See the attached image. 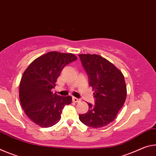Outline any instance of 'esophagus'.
<instances>
[{
    "label": "esophagus",
    "instance_id": "1",
    "mask_svg": "<svg viewBox=\"0 0 156 156\" xmlns=\"http://www.w3.org/2000/svg\"><path fill=\"white\" fill-rule=\"evenodd\" d=\"M73 102H75V103H76V102H80L81 101V99L76 98H75V97H73Z\"/></svg>",
    "mask_w": 156,
    "mask_h": 156
}]
</instances>
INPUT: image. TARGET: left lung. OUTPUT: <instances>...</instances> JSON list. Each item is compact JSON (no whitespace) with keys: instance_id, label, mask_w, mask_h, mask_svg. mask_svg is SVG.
Masks as SVG:
<instances>
[{"instance_id":"8db88e82","label":"left lung","mask_w":156,"mask_h":156,"mask_svg":"<svg viewBox=\"0 0 156 156\" xmlns=\"http://www.w3.org/2000/svg\"><path fill=\"white\" fill-rule=\"evenodd\" d=\"M88 76V84L94 90V104L79 115L80 121L92 128H101L113 122L126 98L124 76L119 69L98 55H79Z\"/></svg>"}]
</instances>
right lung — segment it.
<instances>
[{
	"label": "right lung",
	"mask_w": 156,
	"mask_h": 156,
	"mask_svg": "<svg viewBox=\"0 0 156 156\" xmlns=\"http://www.w3.org/2000/svg\"><path fill=\"white\" fill-rule=\"evenodd\" d=\"M76 58L72 53L52 51L36 58L25 70L19 86L20 104L38 126L47 128L57 124L62 109L72 102V97L58 95L52 89L64 66Z\"/></svg>",
	"instance_id": "obj_1"
}]
</instances>
